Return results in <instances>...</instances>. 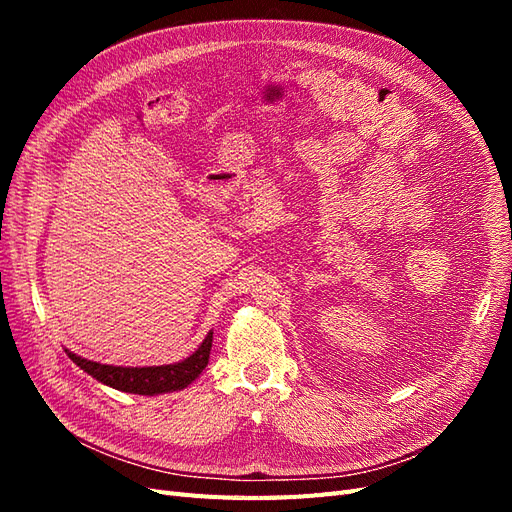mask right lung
Instances as JSON below:
<instances>
[{
	"label": "right lung",
	"mask_w": 512,
	"mask_h": 512,
	"mask_svg": "<svg viewBox=\"0 0 512 512\" xmlns=\"http://www.w3.org/2000/svg\"><path fill=\"white\" fill-rule=\"evenodd\" d=\"M211 342L213 333H209L205 337V342L185 361L158 367H115L81 359V356H76L72 352H68V356L83 371H87L91 378H96L106 386H113L117 391H126L134 395H160L170 391H181L198 378L200 371L209 363Z\"/></svg>",
	"instance_id": "1"
}]
</instances>
